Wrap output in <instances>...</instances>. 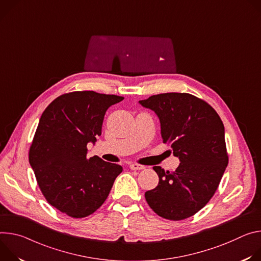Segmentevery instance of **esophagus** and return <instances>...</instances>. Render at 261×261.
I'll return each mask as SVG.
<instances>
[{"label": "esophagus", "instance_id": "34e87169", "mask_svg": "<svg viewBox=\"0 0 261 261\" xmlns=\"http://www.w3.org/2000/svg\"><path fill=\"white\" fill-rule=\"evenodd\" d=\"M129 168L132 169V170H144L145 169V167L144 166H142V165H139V164H130L129 165Z\"/></svg>", "mask_w": 261, "mask_h": 261}]
</instances>
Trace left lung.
<instances>
[{"label":"left lung","instance_id":"1","mask_svg":"<svg viewBox=\"0 0 261 261\" xmlns=\"http://www.w3.org/2000/svg\"><path fill=\"white\" fill-rule=\"evenodd\" d=\"M139 102L158 115L163 142L180 161L173 172L153 167L159 185L145 199L164 219L190 218L212 199L228 165L224 124L211 105L189 93H162Z\"/></svg>","mask_w":261,"mask_h":261}]
</instances>
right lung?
I'll use <instances>...</instances> for the list:
<instances>
[{"mask_svg": "<svg viewBox=\"0 0 261 261\" xmlns=\"http://www.w3.org/2000/svg\"><path fill=\"white\" fill-rule=\"evenodd\" d=\"M123 98L74 91L54 99L41 115L29 162L46 201L71 218L96 212L122 172L97 155L87 159V144L96 142L107 110Z\"/></svg>", "mask_w": 261, "mask_h": 261, "instance_id": "obj_1", "label": "right lung"}]
</instances>
